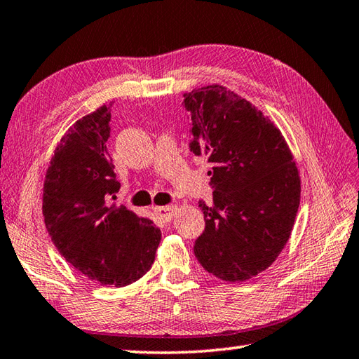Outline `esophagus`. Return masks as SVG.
Masks as SVG:
<instances>
[{
	"instance_id": "esophagus-1",
	"label": "esophagus",
	"mask_w": 359,
	"mask_h": 359,
	"mask_svg": "<svg viewBox=\"0 0 359 359\" xmlns=\"http://www.w3.org/2000/svg\"><path fill=\"white\" fill-rule=\"evenodd\" d=\"M175 210H177V207L175 205H166V207H156V213L157 216L160 217L161 221L165 222H170L172 219V216L175 213Z\"/></svg>"
}]
</instances>
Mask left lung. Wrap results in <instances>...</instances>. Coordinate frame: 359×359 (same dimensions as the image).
Wrapping results in <instances>:
<instances>
[{
	"label": "left lung",
	"mask_w": 359,
	"mask_h": 359,
	"mask_svg": "<svg viewBox=\"0 0 359 359\" xmlns=\"http://www.w3.org/2000/svg\"><path fill=\"white\" fill-rule=\"evenodd\" d=\"M191 151L212 163L213 207L201 201L205 230L196 240L202 268L245 282L283 250L300 203V175L282 132L219 83L184 95Z\"/></svg>",
	"instance_id": "left-lung-1"
}]
</instances>
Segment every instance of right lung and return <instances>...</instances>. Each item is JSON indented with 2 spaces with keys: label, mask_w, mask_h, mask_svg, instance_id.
<instances>
[{
  "label": "right lung",
  "mask_w": 359,
  "mask_h": 359,
  "mask_svg": "<svg viewBox=\"0 0 359 359\" xmlns=\"http://www.w3.org/2000/svg\"><path fill=\"white\" fill-rule=\"evenodd\" d=\"M109 105L69 128L49 161L43 217L60 255L93 282L128 286L152 268L158 227L128 207L110 203L119 182L107 152Z\"/></svg>",
  "instance_id": "add662e5"
}]
</instances>
